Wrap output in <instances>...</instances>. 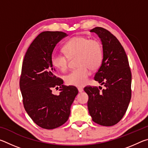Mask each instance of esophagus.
Returning a JSON list of instances; mask_svg holds the SVG:
<instances>
[{
    "mask_svg": "<svg viewBox=\"0 0 148 148\" xmlns=\"http://www.w3.org/2000/svg\"><path fill=\"white\" fill-rule=\"evenodd\" d=\"M77 89H78V91H79V92H82V91H83V88H82V87H78V88H77Z\"/></svg>",
    "mask_w": 148,
    "mask_h": 148,
    "instance_id": "34e87169",
    "label": "esophagus"
}]
</instances>
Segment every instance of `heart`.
I'll return each instance as SVG.
<instances>
[{
  "label": "heart",
  "instance_id": "heart-1",
  "mask_svg": "<svg viewBox=\"0 0 148 148\" xmlns=\"http://www.w3.org/2000/svg\"><path fill=\"white\" fill-rule=\"evenodd\" d=\"M65 53H54L51 63L59 71L64 72L68 69L69 58L77 56V68L64 77L66 84L83 86L88 81L91 74L90 69L96 70L101 66L103 59V48L101 42L88 36H77L67 41L63 46Z\"/></svg>",
  "mask_w": 148,
  "mask_h": 148
}]
</instances>
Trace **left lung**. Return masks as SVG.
Instances as JSON below:
<instances>
[{
	"label": "left lung",
	"instance_id": "8db88e82",
	"mask_svg": "<svg viewBox=\"0 0 148 148\" xmlns=\"http://www.w3.org/2000/svg\"><path fill=\"white\" fill-rule=\"evenodd\" d=\"M99 35L103 47V59L95 80L106 88L86 86L87 106L92 120L102 126L117 124L126 112L131 99L132 75L127 54L114 34L102 27L91 29ZM100 89V88H99Z\"/></svg>",
	"mask_w": 148,
	"mask_h": 148
}]
</instances>
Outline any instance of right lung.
I'll use <instances>...</instances> for the list:
<instances>
[{"label":"right lung","instance_id":"1","mask_svg":"<svg viewBox=\"0 0 148 148\" xmlns=\"http://www.w3.org/2000/svg\"><path fill=\"white\" fill-rule=\"evenodd\" d=\"M66 36L61 31L41 32L30 45L22 64L19 87L23 106L32 121L43 129H53L66 123L78 93L75 86L62 85L51 61L54 47ZM59 87V95L52 93V88Z\"/></svg>","mask_w":148,"mask_h":148}]
</instances>
